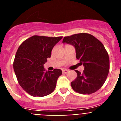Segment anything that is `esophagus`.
Masks as SVG:
<instances>
[{
	"label": "esophagus",
	"mask_w": 121,
	"mask_h": 121,
	"mask_svg": "<svg viewBox=\"0 0 121 121\" xmlns=\"http://www.w3.org/2000/svg\"><path fill=\"white\" fill-rule=\"evenodd\" d=\"M68 72V70H67V69H64V70H62L63 73H67Z\"/></svg>",
	"instance_id": "34e87169"
}]
</instances>
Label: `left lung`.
I'll use <instances>...</instances> for the list:
<instances>
[{
  "label": "left lung",
  "mask_w": 121,
  "mask_h": 121,
  "mask_svg": "<svg viewBox=\"0 0 121 121\" xmlns=\"http://www.w3.org/2000/svg\"><path fill=\"white\" fill-rule=\"evenodd\" d=\"M63 43L73 45L76 48V58L84 66L81 73L71 83L76 92L90 95L100 89L105 82L110 70L108 54L100 40L88 33H79L64 37Z\"/></svg>",
  "instance_id": "left-lung-1"
}]
</instances>
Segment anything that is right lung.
Listing matches in <instances>:
<instances>
[{
	"mask_svg": "<svg viewBox=\"0 0 121 121\" xmlns=\"http://www.w3.org/2000/svg\"><path fill=\"white\" fill-rule=\"evenodd\" d=\"M62 38L35 36L23 41L15 56L13 68L19 85L34 97L51 94L56 88L60 69L47 71L43 64L51 57V50Z\"/></svg>",
	"mask_w": 121,
	"mask_h": 121,
	"instance_id": "1",
	"label": "right lung"
}]
</instances>
